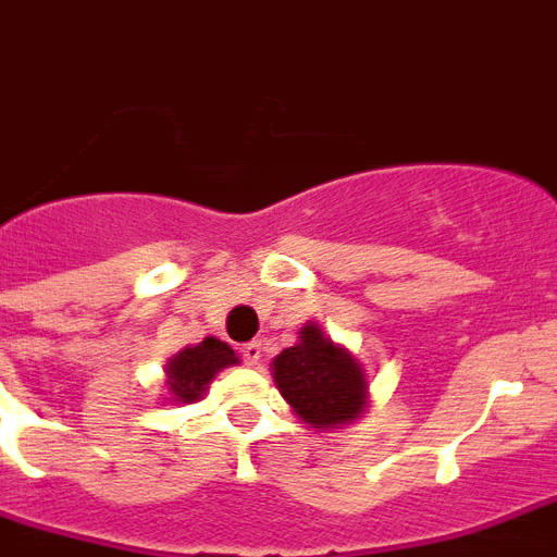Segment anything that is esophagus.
I'll return each instance as SVG.
<instances>
[{
  "mask_svg": "<svg viewBox=\"0 0 557 557\" xmlns=\"http://www.w3.org/2000/svg\"><path fill=\"white\" fill-rule=\"evenodd\" d=\"M240 354H243V359H246V366H257V362H260V357H263V343H246L240 348Z\"/></svg>",
  "mask_w": 557,
  "mask_h": 557,
  "instance_id": "obj_1",
  "label": "esophagus"
}]
</instances>
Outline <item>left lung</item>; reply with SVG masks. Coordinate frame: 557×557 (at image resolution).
I'll return each mask as SVG.
<instances>
[{
  "label": "left lung",
  "instance_id": "8db88e82",
  "mask_svg": "<svg viewBox=\"0 0 557 557\" xmlns=\"http://www.w3.org/2000/svg\"><path fill=\"white\" fill-rule=\"evenodd\" d=\"M271 376L292 413L314 430L354 424L371 405L366 366L317 322H306L297 343L271 359Z\"/></svg>",
  "mask_w": 557,
  "mask_h": 557
}]
</instances>
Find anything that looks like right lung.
Segmentation results:
<instances>
[{"instance_id": "obj_1", "label": "right lung", "mask_w": 557, "mask_h": 557, "mask_svg": "<svg viewBox=\"0 0 557 557\" xmlns=\"http://www.w3.org/2000/svg\"><path fill=\"white\" fill-rule=\"evenodd\" d=\"M228 366H240V357L237 350H232V345L221 343L218 336H207L198 345H186L163 366V373H166L163 401H175V405L198 401L207 394L209 382Z\"/></svg>"}]
</instances>
